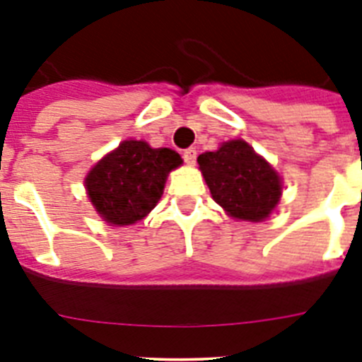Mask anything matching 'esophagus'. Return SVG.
Listing matches in <instances>:
<instances>
[{
    "label": "esophagus",
    "instance_id": "obj_1",
    "mask_svg": "<svg viewBox=\"0 0 362 362\" xmlns=\"http://www.w3.org/2000/svg\"><path fill=\"white\" fill-rule=\"evenodd\" d=\"M196 158H197L196 148H187L183 152V159H185V163H187V165H194V163H196Z\"/></svg>",
    "mask_w": 362,
    "mask_h": 362
}]
</instances>
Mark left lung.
<instances>
[{"instance_id":"left-lung-1","label":"left lung","mask_w":362,"mask_h":362,"mask_svg":"<svg viewBox=\"0 0 362 362\" xmlns=\"http://www.w3.org/2000/svg\"><path fill=\"white\" fill-rule=\"evenodd\" d=\"M214 201L235 219L263 221L276 209L281 179L248 143H223L197 158Z\"/></svg>"}]
</instances>
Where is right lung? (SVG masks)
I'll list each match as a JSON object with an SVG mask.
<instances>
[{"instance_id": "obj_1", "label": "right lung", "mask_w": 362, "mask_h": 362, "mask_svg": "<svg viewBox=\"0 0 362 362\" xmlns=\"http://www.w3.org/2000/svg\"><path fill=\"white\" fill-rule=\"evenodd\" d=\"M170 148L123 141L86 175V190L98 214L117 226L134 225L156 206L168 172L181 165Z\"/></svg>"}]
</instances>
